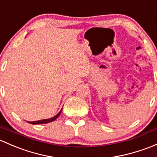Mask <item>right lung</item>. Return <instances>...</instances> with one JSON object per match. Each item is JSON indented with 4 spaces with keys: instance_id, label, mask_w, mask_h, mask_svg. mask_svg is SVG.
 Wrapping results in <instances>:
<instances>
[{
    "instance_id": "1",
    "label": "right lung",
    "mask_w": 157,
    "mask_h": 157,
    "mask_svg": "<svg viewBox=\"0 0 157 157\" xmlns=\"http://www.w3.org/2000/svg\"><path fill=\"white\" fill-rule=\"evenodd\" d=\"M62 110L59 111V113H58L57 115H56L55 117H53L52 118H49V119H47V120H38V121H34V122H29V123H31V124H44V123H48L49 122H52L54 121V120H56V119L59 117V116L60 115L61 112H62Z\"/></svg>"
}]
</instances>
